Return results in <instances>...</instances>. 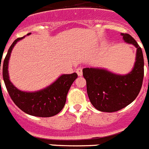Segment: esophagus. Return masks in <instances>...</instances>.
Wrapping results in <instances>:
<instances>
[{
	"label": "esophagus",
	"instance_id": "1",
	"mask_svg": "<svg viewBox=\"0 0 149 149\" xmlns=\"http://www.w3.org/2000/svg\"><path fill=\"white\" fill-rule=\"evenodd\" d=\"M76 72H77V75L79 76V77L82 76V74H83V72H82V68H77V70H76Z\"/></svg>",
	"mask_w": 149,
	"mask_h": 149
}]
</instances>
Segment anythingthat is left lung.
<instances>
[{
  "label": "left lung",
  "mask_w": 149,
  "mask_h": 149,
  "mask_svg": "<svg viewBox=\"0 0 149 149\" xmlns=\"http://www.w3.org/2000/svg\"><path fill=\"white\" fill-rule=\"evenodd\" d=\"M121 35L124 42L136 48V62L131 72L117 74L104 68L83 69L90 102L95 109L103 112H114L127 106L137 97L142 85L144 59L142 49L131 35Z\"/></svg>",
  "instance_id": "left-lung-1"
}]
</instances>
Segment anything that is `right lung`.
<instances>
[{
    "instance_id": "obj_1",
    "label": "right lung",
    "mask_w": 149,
    "mask_h": 149,
    "mask_svg": "<svg viewBox=\"0 0 149 149\" xmlns=\"http://www.w3.org/2000/svg\"><path fill=\"white\" fill-rule=\"evenodd\" d=\"M30 34L31 33H29L27 35ZM25 37L16 39L9 48L7 56L3 60V81L10 96L22 111L36 117L48 118L54 116L64 107L68 90L77 77V74L76 73L62 74L52 84L35 92H25L16 88L10 81L8 72L9 60L14 46Z\"/></svg>"
}]
</instances>
